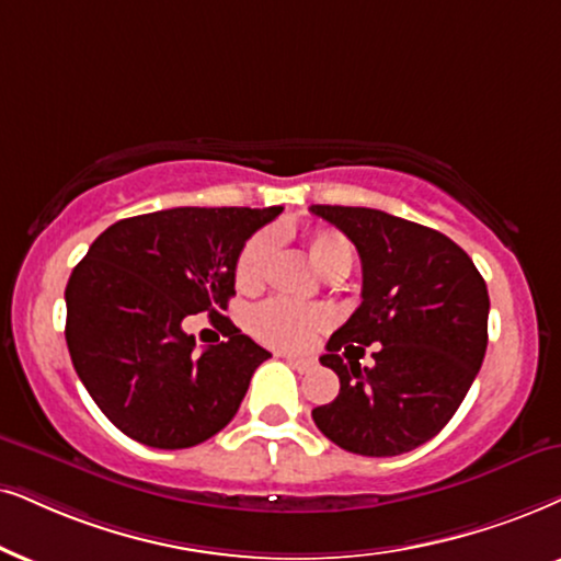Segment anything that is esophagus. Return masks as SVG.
Instances as JSON below:
<instances>
[{"label":"esophagus","instance_id":"1","mask_svg":"<svg viewBox=\"0 0 561 561\" xmlns=\"http://www.w3.org/2000/svg\"><path fill=\"white\" fill-rule=\"evenodd\" d=\"M282 359H287L289 365L295 367V370H300V373H305V370H310V367H313V363H310V359H302V357H293V354H279Z\"/></svg>","mask_w":561,"mask_h":561}]
</instances>
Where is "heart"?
I'll return each mask as SVG.
<instances>
[{
    "instance_id": "obj_1",
    "label": "heart",
    "mask_w": 561,
    "mask_h": 561,
    "mask_svg": "<svg viewBox=\"0 0 561 561\" xmlns=\"http://www.w3.org/2000/svg\"><path fill=\"white\" fill-rule=\"evenodd\" d=\"M302 248L310 264L323 276H342L352 266V243L339 230L318 228L302 238ZM272 259V236L259 232L243 245L236 261V282L240 289H256L266 276ZM331 323V313L323 305H293L285 300H268L259 305L248 318L253 336L274 350L300 352L313 344V339Z\"/></svg>"
}]
</instances>
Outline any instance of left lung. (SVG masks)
I'll return each instance as SVG.
<instances>
[{"label":"left lung","mask_w":561,"mask_h":561,"mask_svg":"<svg viewBox=\"0 0 561 561\" xmlns=\"http://www.w3.org/2000/svg\"><path fill=\"white\" fill-rule=\"evenodd\" d=\"M310 211L336 225L363 261V302L321 357L339 375V396L313 409V422L357 456L420 448L453 420L484 363V279L463 248L424 225L367 207ZM370 343L381 344L376 365L359 368L348 352Z\"/></svg>","instance_id":"obj_1"}]
</instances>
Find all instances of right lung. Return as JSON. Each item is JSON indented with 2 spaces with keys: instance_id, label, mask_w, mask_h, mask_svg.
<instances>
[{
  "instance_id": "obj_1",
  "label": "right lung",
  "mask_w": 561,
  "mask_h": 561,
  "mask_svg": "<svg viewBox=\"0 0 561 561\" xmlns=\"http://www.w3.org/2000/svg\"><path fill=\"white\" fill-rule=\"evenodd\" d=\"M282 207H175L118 219L67 282L69 357L124 435L160 450L204 443L228 424L264 346L219 316L236 295L245 240ZM209 312L228 343L193 354L182 318Z\"/></svg>"
}]
</instances>
